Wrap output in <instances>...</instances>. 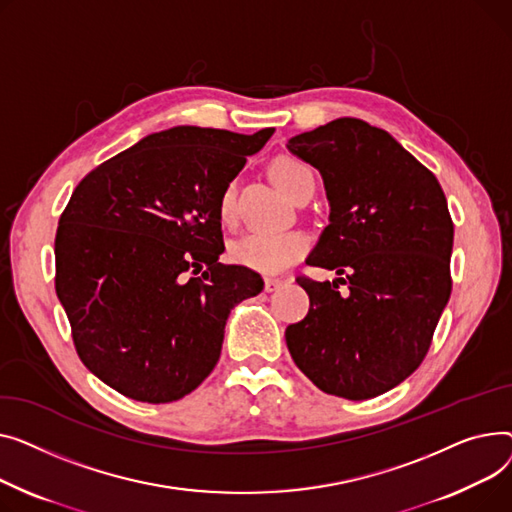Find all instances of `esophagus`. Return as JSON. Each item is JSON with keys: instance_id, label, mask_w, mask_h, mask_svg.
<instances>
[{"instance_id": "1", "label": "esophagus", "mask_w": 512, "mask_h": 512, "mask_svg": "<svg viewBox=\"0 0 512 512\" xmlns=\"http://www.w3.org/2000/svg\"><path fill=\"white\" fill-rule=\"evenodd\" d=\"M279 287H283V281L281 279H273V277H266L264 279V291H277Z\"/></svg>"}]
</instances>
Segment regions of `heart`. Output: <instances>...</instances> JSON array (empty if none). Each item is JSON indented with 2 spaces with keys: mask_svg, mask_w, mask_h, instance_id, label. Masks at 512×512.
<instances>
[{
  "mask_svg": "<svg viewBox=\"0 0 512 512\" xmlns=\"http://www.w3.org/2000/svg\"><path fill=\"white\" fill-rule=\"evenodd\" d=\"M270 175L275 184L291 200L304 190L308 182H314L310 167L295 157H279L270 165ZM219 215L223 223L235 219V188L227 186L221 194ZM308 252V237L302 231H252L233 244L231 256L237 264L258 270V273L275 275L295 264Z\"/></svg>",
  "mask_w": 512,
  "mask_h": 512,
  "instance_id": "1",
  "label": "heart"
}]
</instances>
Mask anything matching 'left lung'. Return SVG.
<instances>
[{"label":"left lung","instance_id":"left-lung-1","mask_svg":"<svg viewBox=\"0 0 512 512\" xmlns=\"http://www.w3.org/2000/svg\"><path fill=\"white\" fill-rule=\"evenodd\" d=\"M287 148L320 171L330 204L306 262L345 275L297 277L310 312L287 326L289 353L328 395L378 397L424 362L448 304L455 229L446 196L430 169L362 119L339 117Z\"/></svg>","mask_w":512,"mask_h":512}]
</instances>
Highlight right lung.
Masks as SVG:
<instances>
[{"instance_id": "add662e5", "label": "right lung", "mask_w": 512, "mask_h": 512, "mask_svg": "<svg viewBox=\"0 0 512 512\" xmlns=\"http://www.w3.org/2000/svg\"><path fill=\"white\" fill-rule=\"evenodd\" d=\"M273 132L177 126L76 186L55 235V291L82 364L117 393H192L219 362L231 308L262 291L254 270L219 262V202Z\"/></svg>"}]
</instances>
